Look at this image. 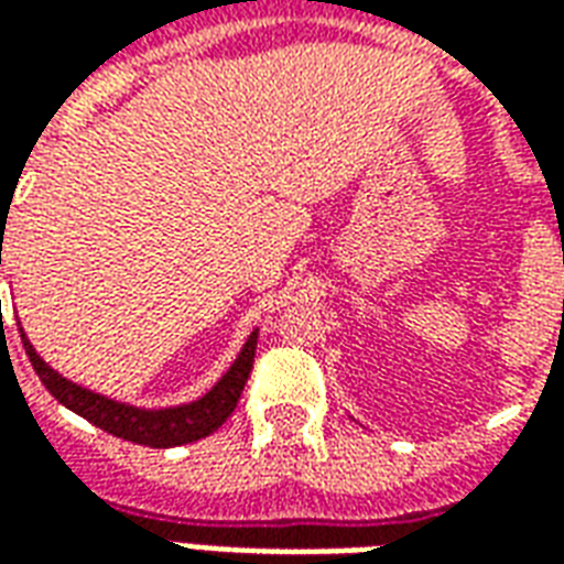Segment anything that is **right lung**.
I'll use <instances>...</instances> for the list:
<instances>
[{
    "label": "right lung",
    "mask_w": 564,
    "mask_h": 564,
    "mask_svg": "<svg viewBox=\"0 0 564 564\" xmlns=\"http://www.w3.org/2000/svg\"><path fill=\"white\" fill-rule=\"evenodd\" d=\"M0 265H2V241H0ZM23 338V350L30 356L35 375L42 378L47 392L54 395L56 402L66 404L68 411H75L84 420H90L93 425H99L102 432L132 444H144V447H177V444H193L198 437L217 432L229 416H232L235 404L245 392V383L250 378L253 368V356H257V332H250V338L241 347V354L232 362V368L217 380V387L202 395L198 402L181 404V408H165V411H141V408H129V404L111 402L105 395L84 390L72 380L59 378L54 368L42 362V356L32 350V344Z\"/></svg>",
    "instance_id": "right-lung-1"
}]
</instances>
